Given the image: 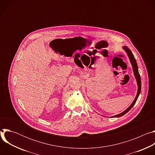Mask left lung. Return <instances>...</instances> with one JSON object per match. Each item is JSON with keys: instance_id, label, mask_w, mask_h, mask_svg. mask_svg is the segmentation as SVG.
Instances as JSON below:
<instances>
[{"instance_id": "1", "label": "left lung", "mask_w": 155, "mask_h": 155, "mask_svg": "<svg viewBox=\"0 0 155 155\" xmlns=\"http://www.w3.org/2000/svg\"><path fill=\"white\" fill-rule=\"evenodd\" d=\"M123 48L125 50V51H126L129 58V59H130V61L132 64V69H133V71H134V75H135V77L136 78V80H137V85H138V91H137V96L134 99V101H133V102H132L131 104V105L126 110H124V111L118 115H117L115 116H114L112 117H121L123 115H124V114H126L127 112H129V110L131 109V108L134 106V105L136 104V101H137V99L140 94V91H141V80H140V74L139 73V71H138V66H137V62H136V60L133 55V54H132V53L131 52V51L129 49V48L126 46H124L123 47Z\"/></svg>"}]
</instances>
